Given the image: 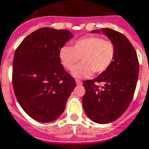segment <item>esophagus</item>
Returning a JSON list of instances; mask_svg holds the SVG:
<instances>
[{
	"label": "esophagus",
	"mask_w": 149,
	"mask_h": 149,
	"mask_svg": "<svg viewBox=\"0 0 149 149\" xmlns=\"http://www.w3.org/2000/svg\"><path fill=\"white\" fill-rule=\"evenodd\" d=\"M76 83H77V85H78V86H80V85L82 84V81L79 80V79H76Z\"/></svg>",
	"instance_id": "34e87169"
}]
</instances>
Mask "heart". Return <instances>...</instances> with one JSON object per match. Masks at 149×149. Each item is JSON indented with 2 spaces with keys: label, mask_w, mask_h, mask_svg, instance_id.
<instances>
[{
  "label": "heart",
  "mask_w": 149,
  "mask_h": 149,
  "mask_svg": "<svg viewBox=\"0 0 149 149\" xmlns=\"http://www.w3.org/2000/svg\"><path fill=\"white\" fill-rule=\"evenodd\" d=\"M116 56L114 44L98 36H88L72 42V46H63L59 59L66 70H70L81 59L82 62L72 70L76 78L89 77L92 73L101 74L113 63Z\"/></svg>",
  "instance_id": "b5f03b06"
}]
</instances>
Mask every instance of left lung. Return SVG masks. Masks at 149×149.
Segmentation results:
<instances>
[{
    "mask_svg": "<svg viewBox=\"0 0 149 149\" xmlns=\"http://www.w3.org/2000/svg\"><path fill=\"white\" fill-rule=\"evenodd\" d=\"M101 30L114 44L116 56L105 72L83 82L86 93L82 106L92 121L104 124L116 120L128 108L134 95L139 67L135 48L124 35L109 28ZM100 82L103 86L97 85Z\"/></svg>",
    "mask_w": 149,
    "mask_h": 149,
    "instance_id": "8db88e82",
    "label": "left lung"
}]
</instances>
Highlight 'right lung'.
Masks as SVG:
<instances>
[{
	"label": "right lung",
	"mask_w": 149,
	"mask_h": 149,
	"mask_svg": "<svg viewBox=\"0 0 149 149\" xmlns=\"http://www.w3.org/2000/svg\"><path fill=\"white\" fill-rule=\"evenodd\" d=\"M72 37L68 30L44 27L26 37L15 51L13 91L32 119L49 123L64 111L76 82L61 63L59 51Z\"/></svg>",
	"instance_id": "right-lung-1"
}]
</instances>
